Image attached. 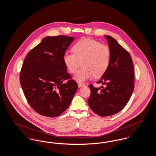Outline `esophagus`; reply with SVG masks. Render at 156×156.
Here are the masks:
<instances>
[{"label":"esophagus","instance_id":"1","mask_svg":"<svg viewBox=\"0 0 156 156\" xmlns=\"http://www.w3.org/2000/svg\"><path fill=\"white\" fill-rule=\"evenodd\" d=\"M84 85H85V84H84V83H80V82L78 83V87H79V88H80V87H83V86H84Z\"/></svg>","mask_w":156,"mask_h":156}]
</instances>
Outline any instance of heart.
Returning <instances> with one entry per match:
<instances>
[{"label": "heart", "instance_id": "obj_1", "mask_svg": "<svg viewBox=\"0 0 156 156\" xmlns=\"http://www.w3.org/2000/svg\"><path fill=\"white\" fill-rule=\"evenodd\" d=\"M73 53H66L63 61L71 73H76L74 79L83 82L93 76L99 78L106 73L111 63V51L107 45L90 40L82 39L72 47Z\"/></svg>", "mask_w": 156, "mask_h": 156}]
</instances>
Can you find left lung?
<instances>
[{
    "label": "left lung",
    "instance_id": "1",
    "mask_svg": "<svg viewBox=\"0 0 156 156\" xmlns=\"http://www.w3.org/2000/svg\"><path fill=\"white\" fill-rule=\"evenodd\" d=\"M111 51V63L95 88L89 85L88 103L92 111L101 116H109L123 109L134 90V68L130 54L113 37L105 36Z\"/></svg>",
    "mask_w": 156,
    "mask_h": 156
}]
</instances>
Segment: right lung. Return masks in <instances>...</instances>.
Returning <instances> with one entry per match:
<instances>
[{"mask_svg": "<svg viewBox=\"0 0 156 156\" xmlns=\"http://www.w3.org/2000/svg\"><path fill=\"white\" fill-rule=\"evenodd\" d=\"M74 37H45L26 57L20 74L23 93L41 115L54 118L68 108L78 85L67 72L63 56Z\"/></svg>", "mask_w": 156, "mask_h": 156, "instance_id": "obj_1", "label": "right lung"}]
</instances>
